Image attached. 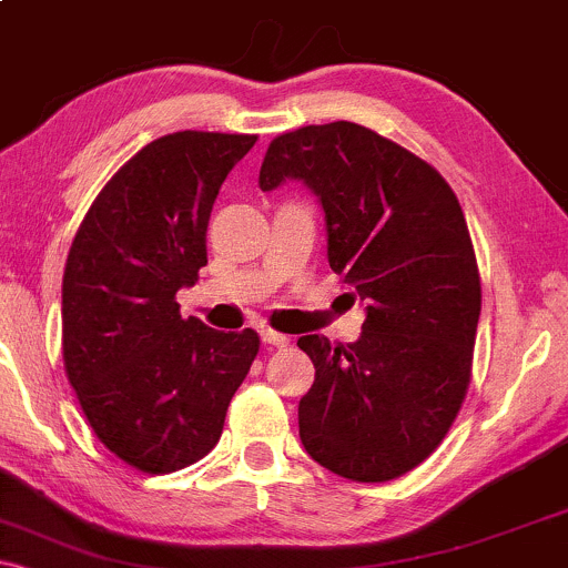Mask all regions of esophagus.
I'll return each mask as SVG.
<instances>
[{
	"mask_svg": "<svg viewBox=\"0 0 568 568\" xmlns=\"http://www.w3.org/2000/svg\"><path fill=\"white\" fill-rule=\"evenodd\" d=\"M262 342L264 344H270V347H288V336H283V334H277V331H272V328H264L262 331Z\"/></svg>",
	"mask_w": 568,
	"mask_h": 568,
	"instance_id": "esophagus-1",
	"label": "esophagus"
}]
</instances>
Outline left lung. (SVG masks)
I'll use <instances>...</instances> for the list:
<instances>
[{
	"label": "left lung",
	"instance_id": "8db88e82",
	"mask_svg": "<svg viewBox=\"0 0 568 568\" xmlns=\"http://www.w3.org/2000/svg\"><path fill=\"white\" fill-rule=\"evenodd\" d=\"M288 179L321 200L331 270L366 304L357 342L298 338L315 363L298 435L342 478H400L440 446L470 387L480 275L465 213L433 165L344 120L270 143L258 186Z\"/></svg>",
	"mask_w": 568,
	"mask_h": 568
}]
</instances>
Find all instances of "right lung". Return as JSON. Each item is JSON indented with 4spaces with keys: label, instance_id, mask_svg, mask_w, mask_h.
Instances as JSON below:
<instances>
[{
    "label": "right lung",
    "instance_id": "obj_1",
    "mask_svg": "<svg viewBox=\"0 0 568 568\" xmlns=\"http://www.w3.org/2000/svg\"><path fill=\"white\" fill-rule=\"evenodd\" d=\"M256 135L181 130L101 189L63 272V366L98 440L135 470L175 473L221 438L258 334L184 321L175 293L207 264L224 179Z\"/></svg>",
    "mask_w": 568,
    "mask_h": 568
}]
</instances>
